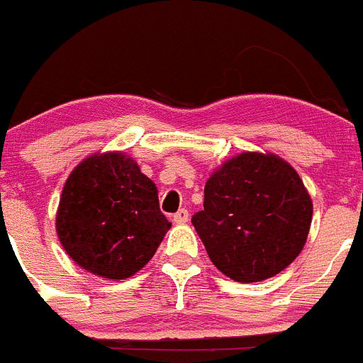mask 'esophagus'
I'll use <instances>...</instances> for the list:
<instances>
[{
	"label": "esophagus",
	"instance_id": "34e87169",
	"mask_svg": "<svg viewBox=\"0 0 363 363\" xmlns=\"http://www.w3.org/2000/svg\"><path fill=\"white\" fill-rule=\"evenodd\" d=\"M172 218H174L175 224H184V222H188L189 213H188V210H184V208H182V210H179Z\"/></svg>",
	"mask_w": 363,
	"mask_h": 363
}]
</instances>
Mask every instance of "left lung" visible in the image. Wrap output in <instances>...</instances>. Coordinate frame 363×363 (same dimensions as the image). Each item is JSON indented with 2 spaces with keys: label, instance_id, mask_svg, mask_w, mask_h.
Returning a JSON list of instances; mask_svg holds the SVG:
<instances>
[{
  "label": "left lung",
  "instance_id": "1",
  "mask_svg": "<svg viewBox=\"0 0 363 363\" xmlns=\"http://www.w3.org/2000/svg\"><path fill=\"white\" fill-rule=\"evenodd\" d=\"M313 202L291 164L244 152L211 174L204 210L191 217L211 262L237 282L279 275L302 251Z\"/></svg>",
  "mask_w": 363,
  "mask_h": 363
}]
</instances>
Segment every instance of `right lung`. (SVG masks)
Here are the masks:
<instances>
[{"mask_svg":"<svg viewBox=\"0 0 363 363\" xmlns=\"http://www.w3.org/2000/svg\"><path fill=\"white\" fill-rule=\"evenodd\" d=\"M169 228L155 184L121 152L96 153L77 164L65 182L55 217L68 257L112 280L145 267Z\"/></svg>","mask_w":363,"mask_h":363,"instance_id":"obj_1","label":"right lung"}]
</instances>
